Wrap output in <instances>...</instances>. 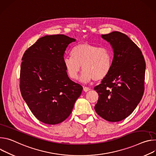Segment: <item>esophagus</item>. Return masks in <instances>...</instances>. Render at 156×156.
<instances>
[{
    "instance_id": "obj_1",
    "label": "esophagus",
    "mask_w": 156,
    "mask_h": 156,
    "mask_svg": "<svg viewBox=\"0 0 156 156\" xmlns=\"http://www.w3.org/2000/svg\"><path fill=\"white\" fill-rule=\"evenodd\" d=\"M90 88H89V87H83V91L84 92H88L89 90H90Z\"/></svg>"
}]
</instances>
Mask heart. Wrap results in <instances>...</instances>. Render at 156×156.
I'll use <instances>...</instances> for the list:
<instances>
[{"label": "heart", "mask_w": 156, "mask_h": 156, "mask_svg": "<svg viewBox=\"0 0 156 156\" xmlns=\"http://www.w3.org/2000/svg\"><path fill=\"white\" fill-rule=\"evenodd\" d=\"M113 61V53L107 47H99L87 43L75 46L71 51V57L64 59L66 72L72 79L76 80L81 70L82 82L100 80L110 73Z\"/></svg>", "instance_id": "b5f03b06"}]
</instances>
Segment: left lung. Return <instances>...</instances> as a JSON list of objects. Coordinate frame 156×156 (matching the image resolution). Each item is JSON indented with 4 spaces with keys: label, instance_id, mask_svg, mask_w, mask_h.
Segmentation results:
<instances>
[{
    "label": "left lung",
    "instance_id": "1",
    "mask_svg": "<svg viewBox=\"0 0 156 156\" xmlns=\"http://www.w3.org/2000/svg\"><path fill=\"white\" fill-rule=\"evenodd\" d=\"M101 37L112 45L114 56L110 73L94 87L99 96L95 110L117 122L131 115L143 97L146 62L140 48L125 34L113 31Z\"/></svg>",
    "mask_w": 156,
    "mask_h": 156
}]
</instances>
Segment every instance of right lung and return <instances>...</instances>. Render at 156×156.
<instances>
[{
  "label": "right lung",
  "mask_w": 156,
  "mask_h": 156,
  "mask_svg": "<svg viewBox=\"0 0 156 156\" xmlns=\"http://www.w3.org/2000/svg\"><path fill=\"white\" fill-rule=\"evenodd\" d=\"M75 41L64 34L46 35L22 57L21 94L34 116L45 124L64 122L82 93L83 87L69 78L64 65L66 48Z\"/></svg>",
  "instance_id": "obj_1"
}]
</instances>
